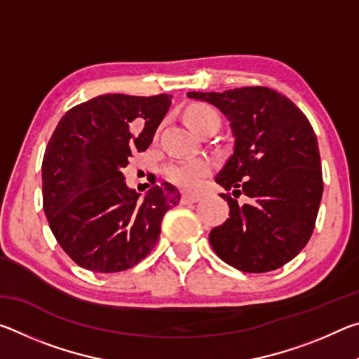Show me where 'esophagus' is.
<instances>
[{
	"mask_svg": "<svg viewBox=\"0 0 359 359\" xmlns=\"http://www.w3.org/2000/svg\"><path fill=\"white\" fill-rule=\"evenodd\" d=\"M198 201H199V196H194V194H182V199H180V203L184 205L194 204Z\"/></svg>",
	"mask_w": 359,
	"mask_h": 359,
	"instance_id": "obj_1",
	"label": "esophagus"
}]
</instances>
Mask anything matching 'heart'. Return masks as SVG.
I'll return each instance as SVG.
<instances>
[{
  "label": "heart",
  "instance_id": "obj_1",
  "mask_svg": "<svg viewBox=\"0 0 359 359\" xmlns=\"http://www.w3.org/2000/svg\"><path fill=\"white\" fill-rule=\"evenodd\" d=\"M185 118L188 125L191 126L194 131H201L203 128L209 125L220 126V115L209 106L204 104H194L188 107L185 114ZM210 172V163L205 158H188V160H174L169 161L168 165L163 168V175L171 182V184L177 185L182 190H196L199 185L203 184L205 175Z\"/></svg>",
  "mask_w": 359,
  "mask_h": 359
}]
</instances>
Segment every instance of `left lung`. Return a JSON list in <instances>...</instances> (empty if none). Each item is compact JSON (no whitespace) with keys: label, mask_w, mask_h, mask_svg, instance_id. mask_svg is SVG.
I'll use <instances>...</instances> for the list:
<instances>
[{"label":"left lung","mask_w":359,"mask_h":359,"mask_svg":"<svg viewBox=\"0 0 359 359\" xmlns=\"http://www.w3.org/2000/svg\"><path fill=\"white\" fill-rule=\"evenodd\" d=\"M226 115L234 136L233 155L215 182L229 205V218L209 241L224 263L242 272H269L293 259L311 239L323 175L311 121L287 96L267 87L223 93L190 92ZM245 194L249 204L236 197Z\"/></svg>","instance_id":"left-lung-1"}]
</instances>
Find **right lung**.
I'll return each instance as SVG.
<instances>
[{"instance_id": "1", "label": "right lung", "mask_w": 359, "mask_h": 359, "mask_svg": "<svg viewBox=\"0 0 359 359\" xmlns=\"http://www.w3.org/2000/svg\"><path fill=\"white\" fill-rule=\"evenodd\" d=\"M171 98L101 95L58 121L42 160V205L60 247L81 267L109 274L136 266L179 204L169 184L141 199L121 172L133 154L147 150Z\"/></svg>"}]
</instances>
